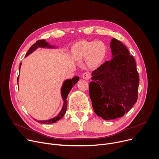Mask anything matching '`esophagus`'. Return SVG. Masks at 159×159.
I'll use <instances>...</instances> for the list:
<instances>
[{
    "label": "esophagus",
    "mask_w": 159,
    "mask_h": 159,
    "mask_svg": "<svg viewBox=\"0 0 159 159\" xmlns=\"http://www.w3.org/2000/svg\"><path fill=\"white\" fill-rule=\"evenodd\" d=\"M90 77H91V76H90V74L89 73H88V72H85V73L83 74V75H82V78L84 79H85V80L90 79Z\"/></svg>",
    "instance_id": "obj_1"
}]
</instances>
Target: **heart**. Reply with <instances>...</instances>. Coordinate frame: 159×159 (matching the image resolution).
I'll list each match as a JSON object with an SVG mask.
<instances>
[{
	"label": "heart",
	"mask_w": 159,
	"mask_h": 159,
	"mask_svg": "<svg viewBox=\"0 0 159 159\" xmlns=\"http://www.w3.org/2000/svg\"><path fill=\"white\" fill-rule=\"evenodd\" d=\"M107 53V48L102 41H80L76 43L72 48L74 59L81 61L85 59L88 67L94 69L104 60Z\"/></svg>",
	"instance_id": "1"
}]
</instances>
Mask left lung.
Segmentation results:
<instances>
[{
  "mask_svg": "<svg viewBox=\"0 0 159 159\" xmlns=\"http://www.w3.org/2000/svg\"><path fill=\"white\" fill-rule=\"evenodd\" d=\"M112 59L92 72L89 95L96 114L105 120L124 116L138 99L139 75L135 60L125 45L113 38Z\"/></svg>",
  "mask_w": 159,
  "mask_h": 159,
  "instance_id": "obj_1",
  "label": "left lung"
}]
</instances>
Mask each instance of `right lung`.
I'll return each instance as SVG.
<instances>
[{
    "label": "right lung",
    "instance_id": "add662e5",
    "mask_svg": "<svg viewBox=\"0 0 159 159\" xmlns=\"http://www.w3.org/2000/svg\"><path fill=\"white\" fill-rule=\"evenodd\" d=\"M38 48H50V49L58 48L57 47H55V45H53V44H50L48 42H47L45 39L38 40L34 44H33L32 46L30 48L28 52H27V53L25 56V57H26L28 55H30V54H31L33 52H34ZM20 66H21V63H20V65H19V71H20ZM19 77H17V85H18V82H19ZM79 80V77L75 76V77H74L72 79H66L63 82V84L61 85V90H60V93H61V96L62 100L63 101V106H62V108H61V111H60V112L58 113V115L57 116H55L53 118H51L50 120H37L36 119H34V120L35 121H36L37 122H38L39 123H41V124L49 125V124L54 123L57 122V121H58L59 120L61 119L63 117V116L65 115V112H66V107H67L66 98H67L68 94H69L72 88L77 83Z\"/></svg>",
    "mask_w": 159,
    "mask_h": 159
}]
</instances>
